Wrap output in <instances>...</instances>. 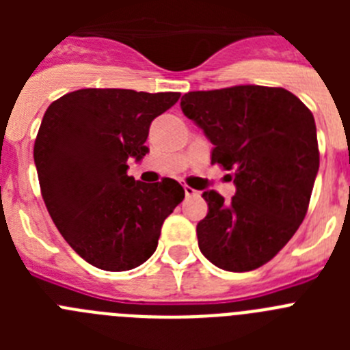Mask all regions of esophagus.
Segmentation results:
<instances>
[{
	"label": "esophagus",
	"mask_w": 350,
	"mask_h": 350,
	"mask_svg": "<svg viewBox=\"0 0 350 350\" xmlns=\"http://www.w3.org/2000/svg\"><path fill=\"white\" fill-rule=\"evenodd\" d=\"M184 193H185V196H187V198L198 196V194H200L196 189H193V187H189V185H184Z\"/></svg>",
	"instance_id": "esophagus-1"
}]
</instances>
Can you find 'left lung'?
Returning a JSON list of instances; mask_svg holds the SVG:
<instances>
[{
    "instance_id": "8db88e82",
    "label": "left lung",
    "mask_w": 350,
    "mask_h": 350,
    "mask_svg": "<svg viewBox=\"0 0 350 350\" xmlns=\"http://www.w3.org/2000/svg\"><path fill=\"white\" fill-rule=\"evenodd\" d=\"M182 112L212 142V165L231 172V202L205 191L202 254L226 271L262 267L307 215L319 172L312 112L282 88L234 85L182 96Z\"/></svg>"
}]
</instances>
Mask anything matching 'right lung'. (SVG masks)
Masks as SVG:
<instances>
[{"instance_id": "1", "label": "right lung", "mask_w": 350, "mask_h": 350, "mask_svg": "<svg viewBox=\"0 0 350 350\" xmlns=\"http://www.w3.org/2000/svg\"><path fill=\"white\" fill-rule=\"evenodd\" d=\"M180 92L79 89L55 100L35 140L43 202L82 259L107 271L140 267L154 254L161 226L184 200L173 178L145 184L128 175L140 161L150 122Z\"/></svg>"}]
</instances>
